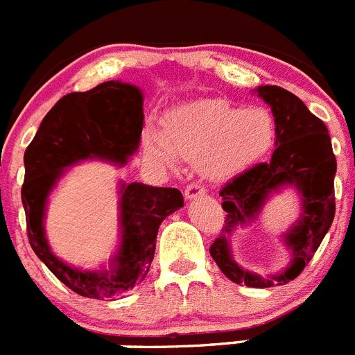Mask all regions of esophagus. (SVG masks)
Wrapping results in <instances>:
<instances>
[{"label":"esophagus","instance_id":"obj_1","mask_svg":"<svg viewBox=\"0 0 355 355\" xmlns=\"http://www.w3.org/2000/svg\"><path fill=\"white\" fill-rule=\"evenodd\" d=\"M204 193H206V188H204L200 183H190L187 184V188H184V197H187V199L202 197Z\"/></svg>","mask_w":355,"mask_h":355}]
</instances>
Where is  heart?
I'll use <instances>...</instances> for the list:
<instances>
[{
    "instance_id": "b5f03b06",
    "label": "heart",
    "mask_w": 355,
    "mask_h": 355,
    "mask_svg": "<svg viewBox=\"0 0 355 355\" xmlns=\"http://www.w3.org/2000/svg\"><path fill=\"white\" fill-rule=\"evenodd\" d=\"M275 142V121L260 107L234 105L222 98L202 100L168 114L165 141L148 139L153 155L167 165L175 158L197 162L213 181L230 180L269 153Z\"/></svg>"
}]
</instances>
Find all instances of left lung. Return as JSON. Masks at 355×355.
<instances>
[{"mask_svg":"<svg viewBox=\"0 0 355 355\" xmlns=\"http://www.w3.org/2000/svg\"><path fill=\"white\" fill-rule=\"evenodd\" d=\"M259 95L271 105L275 116L276 148L271 160L234 175L220 190L227 218L220 236L209 246V253L230 282L266 288L297 278L329 230L336 211V158L327 126L297 96L278 86L259 87ZM284 184H294L302 191L304 218L286 238L295 257L293 264L282 275L269 280L243 272L230 257L225 236L236 225L252 219L267 195Z\"/></svg>","mask_w":355,"mask_h":355,"instance_id":"left-lung-1","label":"left lung"}]
</instances>
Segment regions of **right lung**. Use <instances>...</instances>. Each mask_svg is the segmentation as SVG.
<instances>
[{"mask_svg": "<svg viewBox=\"0 0 355 355\" xmlns=\"http://www.w3.org/2000/svg\"><path fill=\"white\" fill-rule=\"evenodd\" d=\"M142 121L141 91L130 84L107 80L58 100L26 148L21 197L29 245L61 284L83 297H119L144 279L155 257L160 223L183 207V195L178 188L123 184L121 250L112 271L103 272L73 269L49 252L42 229L45 199L63 167L76 162L95 156L125 164L141 141Z\"/></svg>", "mask_w": 355, "mask_h": 355, "instance_id": "obj_1", "label": "right lung"}]
</instances>
